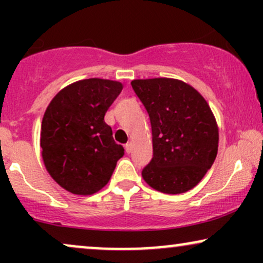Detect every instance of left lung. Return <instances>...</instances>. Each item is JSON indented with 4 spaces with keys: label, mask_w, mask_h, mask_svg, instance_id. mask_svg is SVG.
Returning <instances> with one entry per match:
<instances>
[{
    "label": "left lung",
    "mask_w": 263,
    "mask_h": 263,
    "mask_svg": "<svg viewBox=\"0 0 263 263\" xmlns=\"http://www.w3.org/2000/svg\"><path fill=\"white\" fill-rule=\"evenodd\" d=\"M122 87L115 80H79L60 90L45 110L41 127L45 170L73 194L101 190L125 155L104 120Z\"/></svg>",
    "instance_id": "8db88e82"
}]
</instances>
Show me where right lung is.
<instances>
[{
	"mask_svg": "<svg viewBox=\"0 0 263 263\" xmlns=\"http://www.w3.org/2000/svg\"><path fill=\"white\" fill-rule=\"evenodd\" d=\"M149 115L153 157L142 171L144 182L165 194L194 188L218 155L219 129L209 105L168 78L131 83Z\"/></svg>",
	"mask_w": 263,
	"mask_h": 263,
	"instance_id": "obj_1",
	"label": "right lung"
}]
</instances>
